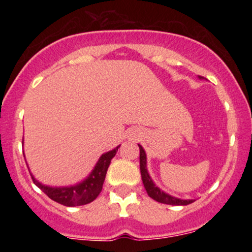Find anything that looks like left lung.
<instances>
[{"instance_id":"8db88e82","label":"left lung","mask_w":252,"mask_h":252,"mask_svg":"<svg viewBox=\"0 0 252 252\" xmlns=\"http://www.w3.org/2000/svg\"><path fill=\"white\" fill-rule=\"evenodd\" d=\"M201 78V77H199ZM140 147V169H141V176H142V181L144 185V189H146L147 193L152 199L154 200L161 202V204H167V205H189L192 204L193 199H187V200H184V199L175 198V196L168 194V193L163 192L162 189H158L155 185V182L153 181V179L150 178L148 168H147V154L144 152L143 147L141 144H138Z\"/></svg>"}]
</instances>
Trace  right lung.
<instances>
[{
  "label": "right lung",
  "instance_id": "1",
  "mask_svg": "<svg viewBox=\"0 0 252 252\" xmlns=\"http://www.w3.org/2000/svg\"><path fill=\"white\" fill-rule=\"evenodd\" d=\"M120 147L121 146H117L116 148L104 153L99 158V160L97 161L96 166H94V168L92 169V172L90 173L89 176H86L83 181L78 182L76 185L60 187L47 186V185H43L40 181H37L31 173L32 179H33L34 184L45 194H47L48 198H51L52 200L59 202L62 205H65V206H80V205H86L89 202L94 201L100 193V190H102L110 162H111L112 158L116 155Z\"/></svg>",
  "mask_w": 252,
  "mask_h": 252
}]
</instances>
